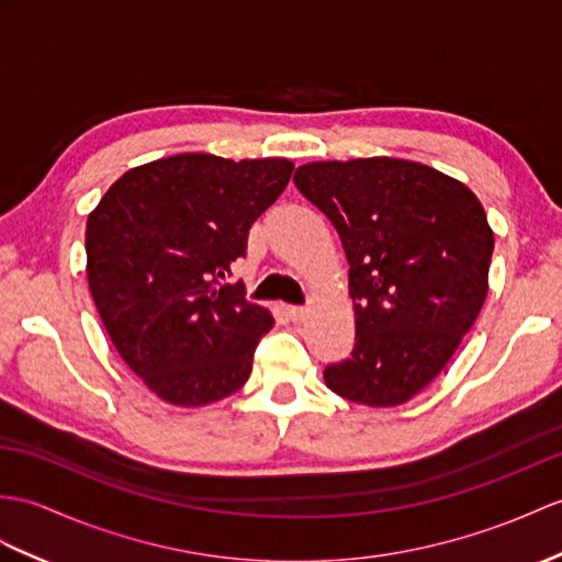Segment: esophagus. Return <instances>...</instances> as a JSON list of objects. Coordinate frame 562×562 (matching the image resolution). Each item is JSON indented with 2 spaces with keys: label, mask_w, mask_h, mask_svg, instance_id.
<instances>
[{
  "label": "esophagus",
  "mask_w": 562,
  "mask_h": 562,
  "mask_svg": "<svg viewBox=\"0 0 562 562\" xmlns=\"http://www.w3.org/2000/svg\"><path fill=\"white\" fill-rule=\"evenodd\" d=\"M286 313H290V318L294 323H302V321L308 318V308H304V306H290V308H286Z\"/></svg>",
  "instance_id": "1"
}]
</instances>
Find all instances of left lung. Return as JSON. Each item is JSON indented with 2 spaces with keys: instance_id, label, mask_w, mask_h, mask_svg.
Masks as SVG:
<instances>
[{
  "instance_id": "obj_1",
  "label": "left lung",
  "mask_w": 562,
  "mask_h": 562,
  "mask_svg": "<svg viewBox=\"0 0 562 562\" xmlns=\"http://www.w3.org/2000/svg\"><path fill=\"white\" fill-rule=\"evenodd\" d=\"M294 184L340 234L355 302L351 357L323 371L335 395L397 407L448 367L488 294L493 229L474 191L424 162L302 165Z\"/></svg>"
}]
</instances>
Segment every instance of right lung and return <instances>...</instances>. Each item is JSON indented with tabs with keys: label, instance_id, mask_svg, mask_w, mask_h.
Listing matches in <instances>:
<instances>
[{
	"label": "right lung",
	"instance_id": "add662e5",
	"mask_svg": "<svg viewBox=\"0 0 562 562\" xmlns=\"http://www.w3.org/2000/svg\"><path fill=\"white\" fill-rule=\"evenodd\" d=\"M284 158L181 153L132 167L86 225V276L114 349L175 407H205L249 381L276 318L222 284L258 215L292 177Z\"/></svg>",
	"mask_w": 562,
	"mask_h": 562
}]
</instances>
